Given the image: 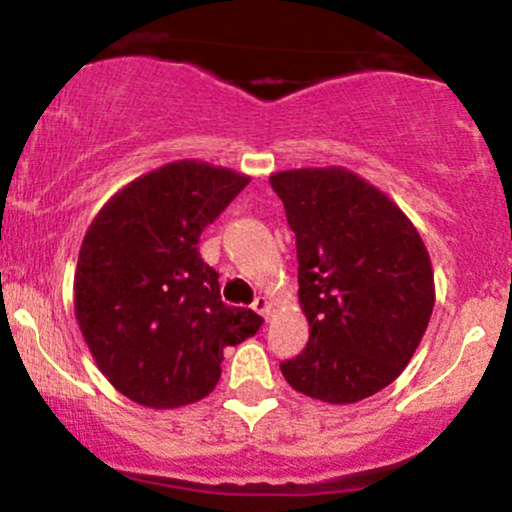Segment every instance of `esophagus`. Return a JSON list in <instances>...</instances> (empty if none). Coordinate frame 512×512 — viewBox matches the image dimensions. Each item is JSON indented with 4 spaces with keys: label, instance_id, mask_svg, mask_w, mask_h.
<instances>
[{
    "label": "esophagus",
    "instance_id": "1",
    "mask_svg": "<svg viewBox=\"0 0 512 512\" xmlns=\"http://www.w3.org/2000/svg\"><path fill=\"white\" fill-rule=\"evenodd\" d=\"M252 308H255L257 313H260V316H269V311H272V303H269V299L267 296H257L255 299V303H252Z\"/></svg>",
    "mask_w": 512,
    "mask_h": 512
}]
</instances>
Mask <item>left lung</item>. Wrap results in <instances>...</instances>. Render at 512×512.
<instances>
[{"instance_id":"8db88e82","label":"left lung","mask_w":512,"mask_h":512,"mask_svg":"<svg viewBox=\"0 0 512 512\" xmlns=\"http://www.w3.org/2000/svg\"><path fill=\"white\" fill-rule=\"evenodd\" d=\"M296 235L308 345L279 364L291 389L357 403L411 362L435 306L423 238L384 192L345 167L269 177Z\"/></svg>"}]
</instances>
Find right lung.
I'll return each mask as SVG.
<instances>
[{
  "label": "right lung",
  "mask_w": 512,
  "mask_h": 512,
  "mask_svg": "<svg viewBox=\"0 0 512 512\" xmlns=\"http://www.w3.org/2000/svg\"><path fill=\"white\" fill-rule=\"evenodd\" d=\"M250 177L179 160L111 196L89 226L75 272V316L101 374L148 408L209 396L223 347L260 330L250 308L221 301L199 238Z\"/></svg>",
  "instance_id": "right-lung-1"
}]
</instances>
